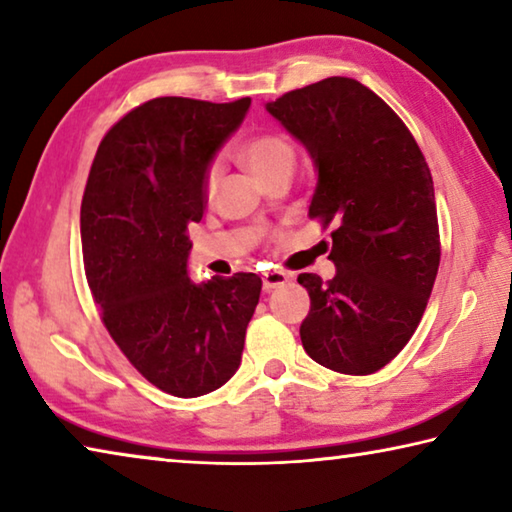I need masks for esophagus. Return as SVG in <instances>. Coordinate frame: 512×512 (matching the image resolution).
Returning a JSON list of instances; mask_svg holds the SVG:
<instances>
[{"mask_svg": "<svg viewBox=\"0 0 512 512\" xmlns=\"http://www.w3.org/2000/svg\"><path fill=\"white\" fill-rule=\"evenodd\" d=\"M287 280H289V273L280 271V268H271V271L262 273V282H264V289L266 291L282 287V284H287Z\"/></svg>", "mask_w": 512, "mask_h": 512, "instance_id": "1", "label": "esophagus"}]
</instances>
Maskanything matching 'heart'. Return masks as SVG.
Instances as JSON below:
<instances>
[{
    "label": "heart",
    "mask_w": 512,
    "mask_h": 512,
    "mask_svg": "<svg viewBox=\"0 0 512 512\" xmlns=\"http://www.w3.org/2000/svg\"><path fill=\"white\" fill-rule=\"evenodd\" d=\"M241 155L250 169H253L255 176L262 180H268L277 171H291L293 164H296V146L291 144L289 137L280 133H259L248 137L241 146ZM221 176V164L210 162L203 171V194L212 196L216 185H219Z\"/></svg>",
    "instance_id": "b5f03b06"
}]
</instances>
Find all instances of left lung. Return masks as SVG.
I'll use <instances>...</instances> for the list:
<instances>
[{"label": "left lung", "instance_id": "obj_1", "mask_svg": "<svg viewBox=\"0 0 512 512\" xmlns=\"http://www.w3.org/2000/svg\"><path fill=\"white\" fill-rule=\"evenodd\" d=\"M266 110L314 158L309 219L332 225L336 275H298L311 300L302 348L329 370L372 375L409 343L438 275L427 160L393 108L345 76L291 90Z\"/></svg>", "mask_w": 512, "mask_h": 512}]
</instances>
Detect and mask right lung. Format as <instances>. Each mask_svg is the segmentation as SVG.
I'll return each instance as SVG.
<instances>
[{
	"mask_svg": "<svg viewBox=\"0 0 512 512\" xmlns=\"http://www.w3.org/2000/svg\"><path fill=\"white\" fill-rule=\"evenodd\" d=\"M248 108V97L146 101L103 137L85 185L83 264L103 325L144 379L176 397L235 375L262 291L255 273L203 284L187 275L203 171Z\"/></svg>",
	"mask_w": 512,
	"mask_h": 512,
	"instance_id": "right-lung-1",
	"label": "right lung"
}]
</instances>
